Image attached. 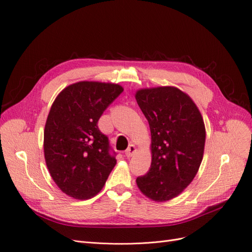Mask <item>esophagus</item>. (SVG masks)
Returning a JSON list of instances; mask_svg holds the SVG:
<instances>
[{
    "label": "esophagus",
    "mask_w": 252,
    "mask_h": 252,
    "mask_svg": "<svg viewBox=\"0 0 252 252\" xmlns=\"http://www.w3.org/2000/svg\"><path fill=\"white\" fill-rule=\"evenodd\" d=\"M136 147L134 146V145H130L129 147H128V149L125 151V155L128 157V158H130V157H132L135 153H136Z\"/></svg>",
    "instance_id": "esophagus-1"
}]
</instances>
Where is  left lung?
Listing matches in <instances>:
<instances>
[{
  "label": "left lung",
  "instance_id": "obj_1",
  "mask_svg": "<svg viewBox=\"0 0 252 252\" xmlns=\"http://www.w3.org/2000/svg\"><path fill=\"white\" fill-rule=\"evenodd\" d=\"M138 106L151 130L152 162L136 179L142 193L157 203L177 197L192 182L202 163L206 128L189 95L176 87L139 89Z\"/></svg>",
  "mask_w": 252,
  "mask_h": 252
}]
</instances>
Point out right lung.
Segmentation results:
<instances>
[{"label":"right lung","mask_w":252,"mask_h":252,"mask_svg":"<svg viewBox=\"0 0 252 252\" xmlns=\"http://www.w3.org/2000/svg\"><path fill=\"white\" fill-rule=\"evenodd\" d=\"M123 90L118 84L85 80L66 87L55 99L44 127V158L65 194L88 199L103 188L117 160L97 123Z\"/></svg>","instance_id":"1"}]
</instances>
